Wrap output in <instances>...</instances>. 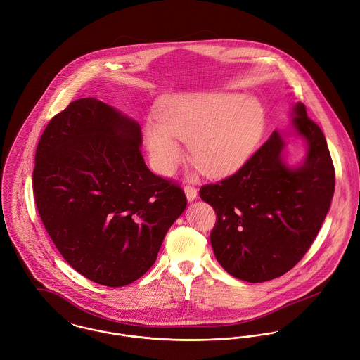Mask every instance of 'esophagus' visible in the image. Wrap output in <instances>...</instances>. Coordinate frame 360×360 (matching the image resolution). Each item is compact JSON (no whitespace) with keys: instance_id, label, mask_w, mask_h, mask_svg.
I'll return each instance as SVG.
<instances>
[{"instance_id":"esophagus-1","label":"esophagus","mask_w":360,"mask_h":360,"mask_svg":"<svg viewBox=\"0 0 360 360\" xmlns=\"http://www.w3.org/2000/svg\"><path fill=\"white\" fill-rule=\"evenodd\" d=\"M185 195H186V199L189 202H193L196 199V196H198V191H196V188H193L191 185H186L185 186Z\"/></svg>"}]
</instances>
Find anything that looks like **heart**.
<instances>
[{
    "label": "heart",
    "mask_w": 360,
    "mask_h": 360,
    "mask_svg": "<svg viewBox=\"0 0 360 360\" xmlns=\"http://www.w3.org/2000/svg\"><path fill=\"white\" fill-rule=\"evenodd\" d=\"M148 120L144 140L155 169L169 175L188 141L191 160L207 175L238 169L250 157L265 129L262 105L251 96L230 92H191L165 98Z\"/></svg>",
    "instance_id": "obj_1"
}]
</instances>
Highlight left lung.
<instances>
[{"label": "left lung", "instance_id": "1", "mask_svg": "<svg viewBox=\"0 0 360 360\" xmlns=\"http://www.w3.org/2000/svg\"><path fill=\"white\" fill-rule=\"evenodd\" d=\"M293 124L307 141L304 162L288 167L278 131L233 175L203 185L217 216L210 243L231 276L261 283L289 272L314 243L331 206L335 169L320 126L299 102Z\"/></svg>", "mask_w": 360, "mask_h": 360}]
</instances>
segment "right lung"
<instances>
[{
    "instance_id": "obj_1",
    "label": "right lung",
    "mask_w": 360,
    "mask_h": 360,
    "mask_svg": "<svg viewBox=\"0 0 360 360\" xmlns=\"http://www.w3.org/2000/svg\"><path fill=\"white\" fill-rule=\"evenodd\" d=\"M140 144L137 122L81 98L49 122L36 148L33 195L47 234L71 268L109 288L154 265L186 207L184 189L147 168Z\"/></svg>"
}]
</instances>
